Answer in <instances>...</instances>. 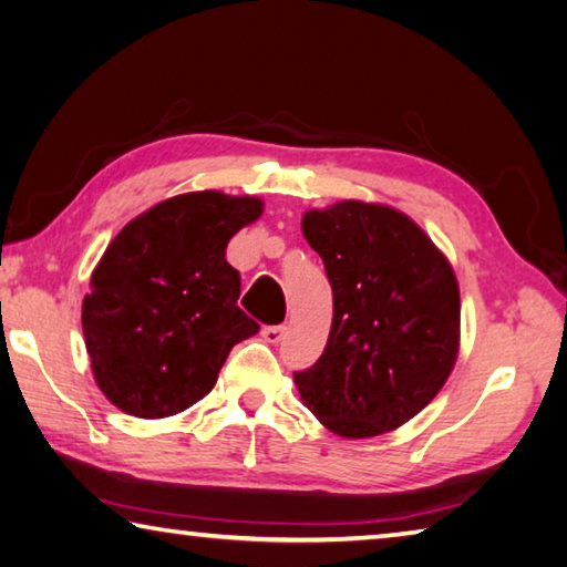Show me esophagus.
<instances>
[{
    "instance_id": "34e87169",
    "label": "esophagus",
    "mask_w": 567,
    "mask_h": 567,
    "mask_svg": "<svg viewBox=\"0 0 567 567\" xmlns=\"http://www.w3.org/2000/svg\"><path fill=\"white\" fill-rule=\"evenodd\" d=\"M285 337V327L282 324H272V327H265L262 329V339L268 343H280Z\"/></svg>"
}]
</instances>
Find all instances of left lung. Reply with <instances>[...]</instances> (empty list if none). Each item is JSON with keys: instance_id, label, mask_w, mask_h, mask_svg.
Segmentation results:
<instances>
[{"instance_id": "left-lung-1", "label": "left lung", "mask_w": 567, "mask_h": 567, "mask_svg": "<svg viewBox=\"0 0 567 567\" xmlns=\"http://www.w3.org/2000/svg\"><path fill=\"white\" fill-rule=\"evenodd\" d=\"M334 317L324 353L295 373L302 403L341 437L383 435L445 385L460 351V287L445 255L401 210L339 202L307 210Z\"/></svg>"}]
</instances>
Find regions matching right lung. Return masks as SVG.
Returning a JSON list of instances; mask_svg holds the SVG:
<instances>
[{"label": "right lung", "mask_w": 567, "mask_h": 567, "mask_svg": "<svg viewBox=\"0 0 567 567\" xmlns=\"http://www.w3.org/2000/svg\"><path fill=\"white\" fill-rule=\"evenodd\" d=\"M260 214L255 196L192 192L144 210L110 243L81 319L95 383L122 413L192 408L230 349L258 334L238 307L240 275L226 246Z\"/></svg>", "instance_id": "right-lung-1"}]
</instances>
